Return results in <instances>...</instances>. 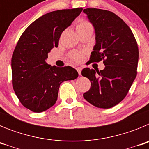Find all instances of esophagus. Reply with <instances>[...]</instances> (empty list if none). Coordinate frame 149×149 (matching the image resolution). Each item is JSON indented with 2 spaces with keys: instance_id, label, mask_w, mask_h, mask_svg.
Here are the masks:
<instances>
[{
  "instance_id": "esophagus-1",
  "label": "esophagus",
  "mask_w": 149,
  "mask_h": 149,
  "mask_svg": "<svg viewBox=\"0 0 149 149\" xmlns=\"http://www.w3.org/2000/svg\"><path fill=\"white\" fill-rule=\"evenodd\" d=\"M76 69H77V72H78L79 75H81V70H82V68L81 67H77V68H76Z\"/></svg>"
}]
</instances>
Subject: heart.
<instances>
[{"instance_id":"heart-1","label":"heart","mask_w":149,"mask_h":149,"mask_svg":"<svg viewBox=\"0 0 149 149\" xmlns=\"http://www.w3.org/2000/svg\"><path fill=\"white\" fill-rule=\"evenodd\" d=\"M86 27H91V24L86 21H80L79 23L77 24V27H76V30H78L80 29L83 28H86ZM72 57L76 61H80L81 59L83 58V55L81 53H79V52H73L72 54Z\"/></svg>"}]
</instances>
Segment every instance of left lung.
Returning a JSON list of instances; mask_svg holds the SVG:
<instances>
[{"label":"left lung","instance_id":"8db88e82","mask_svg":"<svg viewBox=\"0 0 149 149\" xmlns=\"http://www.w3.org/2000/svg\"><path fill=\"white\" fill-rule=\"evenodd\" d=\"M83 12L93 24L95 35L89 61L104 60L105 65L101 71L83 69L82 75L91 82L84 98L98 108H111L125 98L136 77L137 43L130 27L115 13L95 8Z\"/></svg>","mask_w":149,"mask_h":149}]
</instances>
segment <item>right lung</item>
<instances>
[{
    "label": "right lung",
    "mask_w": 149,
    "mask_h": 149,
    "mask_svg": "<svg viewBox=\"0 0 149 149\" xmlns=\"http://www.w3.org/2000/svg\"><path fill=\"white\" fill-rule=\"evenodd\" d=\"M82 8L51 12L28 26L18 40L11 60L13 86L26 108L45 111L56 103L60 84L74 80L78 73L71 66H51L48 54L58 47L62 33L72 24Z\"/></svg>",
    "instance_id": "add662e5"
}]
</instances>
